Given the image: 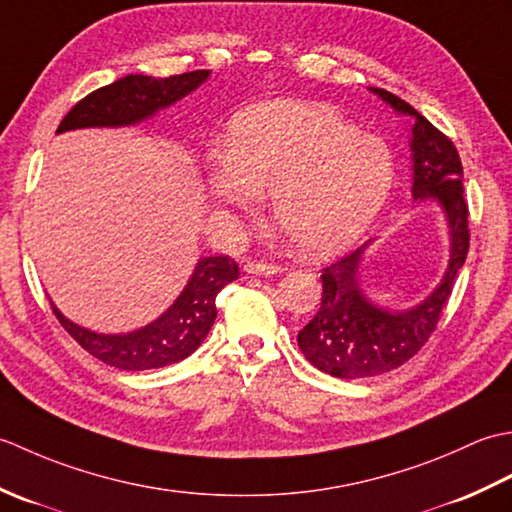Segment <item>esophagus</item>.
I'll return each mask as SVG.
<instances>
[{"label":"esophagus","mask_w":512,"mask_h":512,"mask_svg":"<svg viewBox=\"0 0 512 512\" xmlns=\"http://www.w3.org/2000/svg\"><path fill=\"white\" fill-rule=\"evenodd\" d=\"M244 270L248 275H266V277H270V275H279L281 273V268L279 266H273V264H262V262H248L246 266H244Z\"/></svg>","instance_id":"34e87169"}]
</instances>
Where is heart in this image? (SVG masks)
Returning <instances> with one entry per match:
<instances>
[{
  "label": "heart",
  "instance_id": "1",
  "mask_svg": "<svg viewBox=\"0 0 512 512\" xmlns=\"http://www.w3.org/2000/svg\"><path fill=\"white\" fill-rule=\"evenodd\" d=\"M394 173L383 138L358 132L314 101H270L239 112L226 151L206 156V187L217 204L255 213L270 191L277 224L308 257L358 242L385 206Z\"/></svg>",
  "mask_w": 512,
  "mask_h": 512
}]
</instances>
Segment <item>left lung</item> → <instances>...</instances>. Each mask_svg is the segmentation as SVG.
Here are the masks:
<instances>
[{
	"mask_svg": "<svg viewBox=\"0 0 512 512\" xmlns=\"http://www.w3.org/2000/svg\"><path fill=\"white\" fill-rule=\"evenodd\" d=\"M369 92L413 121L411 195L416 202H436L442 209L449 228V264L440 284L407 310L378 306L361 288V264L374 239L323 270L321 308L297 334V343L314 367L345 380L391 372L418 354L436 330L455 275L469 253V209L464 202L458 149L396 94L380 88H369Z\"/></svg>",
	"mask_w": 512,
	"mask_h": 512,
	"instance_id": "8db88e82",
	"label": "left lung"
}]
</instances>
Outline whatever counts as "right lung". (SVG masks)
<instances>
[{
    "label": "right lung",
    "mask_w": 512,
    "mask_h": 512,
    "mask_svg": "<svg viewBox=\"0 0 512 512\" xmlns=\"http://www.w3.org/2000/svg\"><path fill=\"white\" fill-rule=\"evenodd\" d=\"M209 76V70L184 72L167 76V79L127 74L76 103L65 114L57 134L88 127H132L145 123L147 118L156 116L160 110H167L193 90H198ZM237 277L239 266L228 255L202 257L195 264L178 299L158 319L143 325V328L121 334H103L83 328V325L65 317L54 306V301H50L63 328L83 350H88L99 361L112 367L127 369V372H143V369L173 365L198 350L217 317V292Z\"/></svg>",
    "instance_id": "1"
}]
</instances>
